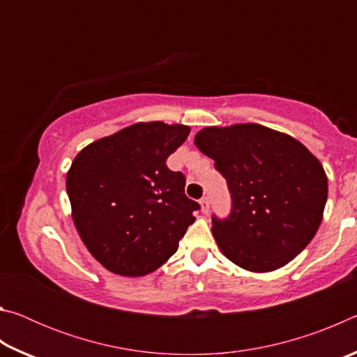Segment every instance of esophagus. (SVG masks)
<instances>
[{"label": "esophagus", "instance_id": "esophagus-1", "mask_svg": "<svg viewBox=\"0 0 357 357\" xmlns=\"http://www.w3.org/2000/svg\"><path fill=\"white\" fill-rule=\"evenodd\" d=\"M200 206H202V211L203 213H208L209 211V206H211V203H209V198L208 197H203L202 200H200Z\"/></svg>", "mask_w": 357, "mask_h": 357}]
</instances>
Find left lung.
Returning <instances> with one entry per match:
<instances>
[{
    "label": "left lung",
    "mask_w": 357,
    "mask_h": 357,
    "mask_svg": "<svg viewBox=\"0 0 357 357\" xmlns=\"http://www.w3.org/2000/svg\"><path fill=\"white\" fill-rule=\"evenodd\" d=\"M197 148L227 181L231 209L213 214V234L234 264L269 273L291 261L315 236L328 200L323 165L293 137L259 124L206 128Z\"/></svg>",
    "instance_id": "1"
}]
</instances>
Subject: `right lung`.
Segmentation results:
<instances>
[{"mask_svg": "<svg viewBox=\"0 0 357 357\" xmlns=\"http://www.w3.org/2000/svg\"><path fill=\"white\" fill-rule=\"evenodd\" d=\"M187 126L137 123L88 144L72 162L66 189L86 249L114 274L140 277L178 250L200 204L185 176L167 167Z\"/></svg>", "mask_w": 357, "mask_h": 357, "instance_id": "obj_1", "label": "right lung"}]
</instances>
